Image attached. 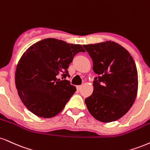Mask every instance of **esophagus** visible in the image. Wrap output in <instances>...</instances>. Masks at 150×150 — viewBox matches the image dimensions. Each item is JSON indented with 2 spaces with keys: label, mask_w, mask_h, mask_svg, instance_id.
Listing matches in <instances>:
<instances>
[{
  "label": "esophagus",
  "mask_w": 150,
  "mask_h": 150,
  "mask_svg": "<svg viewBox=\"0 0 150 150\" xmlns=\"http://www.w3.org/2000/svg\"><path fill=\"white\" fill-rule=\"evenodd\" d=\"M82 86H81V85H78V86H76L77 90V91H81V89H82Z\"/></svg>",
  "instance_id": "esophagus-1"
}]
</instances>
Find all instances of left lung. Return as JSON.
<instances>
[{
	"mask_svg": "<svg viewBox=\"0 0 150 150\" xmlns=\"http://www.w3.org/2000/svg\"><path fill=\"white\" fill-rule=\"evenodd\" d=\"M83 47L98 75L93 81L92 94L84 100L88 110L100 122L119 120L136 98L138 80L135 61L125 48L110 40Z\"/></svg>",
	"mask_w": 150,
	"mask_h": 150,
	"instance_id": "left-lung-1",
	"label": "left lung"
}]
</instances>
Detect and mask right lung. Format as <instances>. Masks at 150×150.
<instances>
[{
	"label": "right lung",
	"instance_id": "1",
	"mask_svg": "<svg viewBox=\"0 0 150 150\" xmlns=\"http://www.w3.org/2000/svg\"><path fill=\"white\" fill-rule=\"evenodd\" d=\"M80 45L46 38L35 43L23 53L15 72L18 94L34 115L51 118L63 110L76 91L67 80L73 57L84 52ZM61 74L63 80L57 78Z\"/></svg>",
	"mask_w": 150,
	"mask_h": 150
}]
</instances>
